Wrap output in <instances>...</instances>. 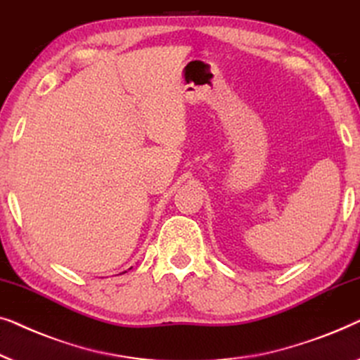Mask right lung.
Segmentation results:
<instances>
[{
	"label": "right lung",
	"instance_id": "1",
	"mask_svg": "<svg viewBox=\"0 0 360 360\" xmlns=\"http://www.w3.org/2000/svg\"><path fill=\"white\" fill-rule=\"evenodd\" d=\"M122 274H124V272H122Z\"/></svg>",
	"mask_w": 360,
	"mask_h": 360
}]
</instances>
